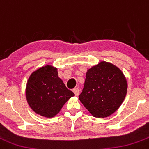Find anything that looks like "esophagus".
<instances>
[{"label":"esophagus","mask_w":149,"mask_h":149,"mask_svg":"<svg viewBox=\"0 0 149 149\" xmlns=\"http://www.w3.org/2000/svg\"><path fill=\"white\" fill-rule=\"evenodd\" d=\"M73 92H74L75 95L78 96L79 94V90L78 89V88H74V89H73Z\"/></svg>","instance_id":"1"}]
</instances>
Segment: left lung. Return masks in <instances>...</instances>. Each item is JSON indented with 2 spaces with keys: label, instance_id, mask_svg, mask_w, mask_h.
<instances>
[{
  "label": "left lung",
  "instance_id": "1",
  "mask_svg": "<svg viewBox=\"0 0 149 149\" xmlns=\"http://www.w3.org/2000/svg\"><path fill=\"white\" fill-rule=\"evenodd\" d=\"M127 84L121 70L101 61L86 73L79 101L92 115L104 118L115 112L127 94Z\"/></svg>",
  "mask_w": 149,
  "mask_h": 149
}]
</instances>
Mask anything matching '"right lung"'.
Segmentation results:
<instances>
[{
    "instance_id": "add662e5",
    "label": "right lung",
    "mask_w": 149,
    "mask_h": 149,
    "mask_svg": "<svg viewBox=\"0 0 149 149\" xmlns=\"http://www.w3.org/2000/svg\"><path fill=\"white\" fill-rule=\"evenodd\" d=\"M74 95L58 77L57 69L51 65L32 72L26 83V101L31 109L42 117L50 118L56 115Z\"/></svg>"
}]
</instances>
